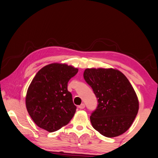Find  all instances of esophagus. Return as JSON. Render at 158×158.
Masks as SVG:
<instances>
[{
    "mask_svg": "<svg viewBox=\"0 0 158 158\" xmlns=\"http://www.w3.org/2000/svg\"><path fill=\"white\" fill-rule=\"evenodd\" d=\"M78 108H79L80 109H84V108H85V104H81L78 106Z\"/></svg>",
    "mask_w": 158,
    "mask_h": 158,
    "instance_id": "1",
    "label": "esophagus"
}]
</instances>
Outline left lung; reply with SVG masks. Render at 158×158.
Listing matches in <instances>:
<instances>
[{"instance_id": "1", "label": "left lung", "mask_w": 158, "mask_h": 158, "mask_svg": "<svg viewBox=\"0 0 158 158\" xmlns=\"http://www.w3.org/2000/svg\"><path fill=\"white\" fill-rule=\"evenodd\" d=\"M84 78L98 98V107L90 116L92 127L108 138L128 130L139 110L133 86L122 72L112 69H86Z\"/></svg>"}]
</instances>
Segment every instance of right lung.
I'll list each match as a JSON object with an SVG mask.
<instances>
[{
    "mask_svg": "<svg viewBox=\"0 0 158 158\" xmlns=\"http://www.w3.org/2000/svg\"><path fill=\"white\" fill-rule=\"evenodd\" d=\"M78 72L66 64L52 63L37 72L27 89L25 103L32 120L42 129L54 132L67 125L76 112L69 80Z\"/></svg>",
    "mask_w": 158,
    "mask_h": 158,
    "instance_id": "obj_1",
    "label": "right lung"
}]
</instances>
